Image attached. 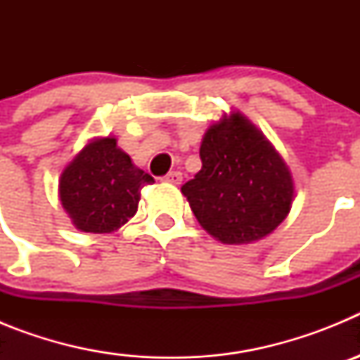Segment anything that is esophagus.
<instances>
[{
  "instance_id": "1",
  "label": "esophagus",
  "mask_w": 360,
  "mask_h": 360,
  "mask_svg": "<svg viewBox=\"0 0 360 360\" xmlns=\"http://www.w3.org/2000/svg\"><path fill=\"white\" fill-rule=\"evenodd\" d=\"M162 180L167 184H174V186H178V184H182V173H180V171H171V173L165 174Z\"/></svg>"
}]
</instances>
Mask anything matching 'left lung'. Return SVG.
I'll use <instances>...</instances> for the list:
<instances>
[{
    "label": "left lung",
    "mask_w": 360,
    "mask_h": 360,
    "mask_svg": "<svg viewBox=\"0 0 360 360\" xmlns=\"http://www.w3.org/2000/svg\"><path fill=\"white\" fill-rule=\"evenodd\" d=\"M202 169L182 186L198 224L221 243L247 245L272 234L294 202L287 162L240 111L207 128Z\"/></svg>",
    "instance_id": "obj_1"
}]
</instances>
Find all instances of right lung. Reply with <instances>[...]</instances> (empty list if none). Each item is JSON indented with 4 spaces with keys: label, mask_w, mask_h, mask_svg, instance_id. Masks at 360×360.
Returning a JSON list of instances; mask_svg holds the SVG:
<instances>
[{
    "label": "right lung",
    "mask_w": 360,
    "mask_h": 360,
    "mask_svg": "<svg viewBox=\"0 0 360 360\" xmlns=\"http://www.w3.org/2000/svg\"><path fill=\"white\" fill-rule=\"evenodd\" d=\"M153 182L117 146L115 136H98L63 169L59 200L75 229L108 234L135 216L141 189Z\"/></svg>",
    "instance_id": "1"
}]
</instances>
